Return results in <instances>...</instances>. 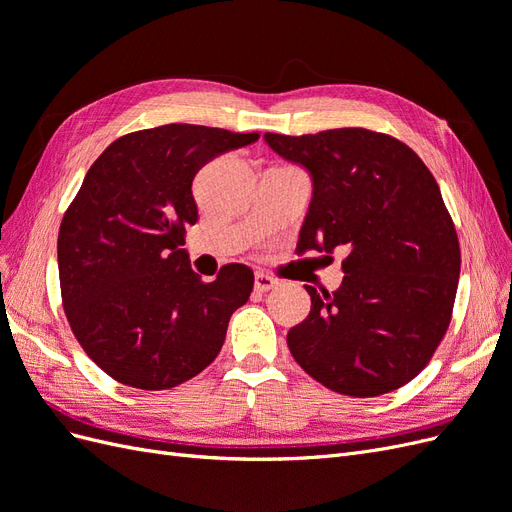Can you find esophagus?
<instances>
[{
    "mask_svg": "<svg viewBox=\"0 0 512 512\" xmlns=\"http://www.w3.org/2000/svg\"><path fill=\"white\" fill-rule=\"evenodd\" d=\"M275 286H277L275 277H271L269 273H256V277H254V288H256L258 292H269V290H273Z\"/></svg>",
    "mask_w": 512,
    "mask_h": 512,
    "instance_id": "1",
    "label": "esophagus"
}]
</instances>
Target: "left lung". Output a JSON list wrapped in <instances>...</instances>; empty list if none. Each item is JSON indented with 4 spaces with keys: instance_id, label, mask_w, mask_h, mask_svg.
I'll use <instances>...</instances> for the list:
<instances>
[{
    "instance_id": "1",
    "label": "left lung",
    "mask_w": 512,
    "mask_h": 512,
    "mask_svg": "<svg viewBox=\"0 0 512 512\" xmlns=\"http://www.w3.org/2000/svg\"><path fill=\"white\" fill-rule=\"evenodd\" d=\"M265 141L314 181L297 250L346 254L335 292L305 286L312 309L288 331L294 361L350 397L408 384L451 324L461 269L436 179L406 143L365 128Z\"/></svg>"
}]
</instances>
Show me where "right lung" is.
Masks as SVG:
<instances>
[{
  "label": "right lung",
  "mask_w": 512,
  "mask_h": 512,
  "mask_svg": "<svg viewBox=\"0 0 512 512\" xmlns=\"http://www.w3.org/2000/svg\"><path fill=\"white\" fill-rule=\"evenodd\" d=\"M258 132L168 123L130 132L91 164L57 237L61 303L87 356L113 380L164 391L220 354L254 273L226 265L213 282L190 267L196 173Z\"/></svg>",
  "instance_id": "right-lung-1"
}]
</instances>
